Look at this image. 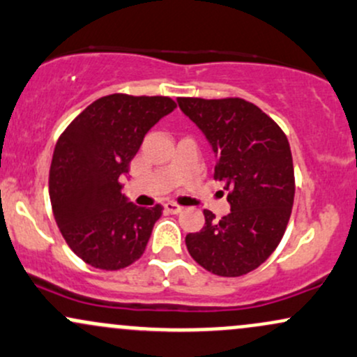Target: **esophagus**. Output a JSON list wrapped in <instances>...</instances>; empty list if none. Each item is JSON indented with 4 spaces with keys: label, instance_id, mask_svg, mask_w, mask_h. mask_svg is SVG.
Here are the masks:
<instances>
[{
    "label": "esophagus",
    "instance_id": "esophagus-1",
    "mask_svg": "<svg viewBox=\"0 0 357 357\" xmlns=\"http://www.w3.org/2000/svg\"><path fill=\"white\" fill-rule=\"evenodd\" d=\"M165 210L167 213H171V215H178V213L183 211V206H179V204H176V203L167 202V203H165Z\"/></svg>",
    "mask_w": 357,
    "mask_h": 357
}]
</instances>
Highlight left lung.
<instances>
[{"mask_svg": "<svg viewBox=\"0 0 357 357\" xmlns=\"http://www.w3.org/2000/svg\"><path fill=\"white\" fill-rule=\"evenodd\" d=\"M178 105L210 142L231 210L220 221L204 210V227L186 235L188 252L215 275H245L272 255L289 223L296 192L289 141L243 99L179 97Z\"/></svg>", "mask_w": 357, "mask_h": 357, "instance_id": "left-lung-1", "label": "left lung"}]
</instances>
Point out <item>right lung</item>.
Here are the masks:
<instances>
[{"mask_svg":"<svg viewBox=\"0 0 357 357\" xmlns=\"http://www.w3.org/2000/svg\"><path fill=\"white\" fill-rule=\"evenodd\" d=\"M174 109L169 97L112 93L92 102L56 142L48 184L53 215L68 247L92 267L124 268L144 253L162 206L130 203L121 176L146 134Z\"/></svg>","mask_w":357,"mask_h":357,"instance_id":"right-lung-1","label":"right lung"}]
</instances>
